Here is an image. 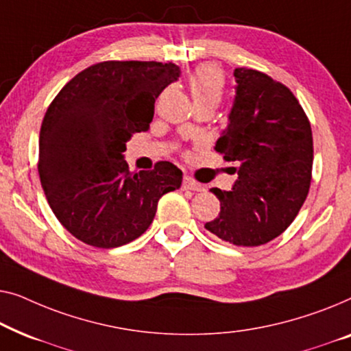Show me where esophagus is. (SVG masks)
<instances>
[{
	"label": "esophagus",
	"instance_id": "esophagus-1",
	"mask_svg": "<svg viewBox=\"0 0 351 351\" xmlns=\"http://www.w3.org/2000/svg\"><path fill=\"white\" fill-rule=\"evenodd\" d=\"M182 187H184V189H189V191H204L205 187L200 184V182H197L195 180H192L191 176H184V180H182Z\"/></svg>",
	"mask_w": 351,
	"mask_h": 351
}]
</instances>
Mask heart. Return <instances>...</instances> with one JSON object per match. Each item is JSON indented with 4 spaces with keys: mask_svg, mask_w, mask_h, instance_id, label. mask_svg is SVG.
<instances>
[{
    "mask_svg": "<svg viewBox=\"0 0 351 351\" xmlns=\"http://www.w3.org/2000/svg\"><path fill=\"white\" fill-rule=\"evenodd\" d=\"M191 95L195 103H213L216 106L224 93V76L215 65H202L189 76Z\"/></svg>",
    "mask_w": 351,
    "mask_h": 351,
    "instance_id": "1",
    "label": "heart"
}]
</instances>
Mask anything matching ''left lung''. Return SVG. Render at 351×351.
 Masks as SVG:
<instances>
[{"mask_svg": "<svg viewBox=\"0 0 351 351\" xmlns=\"http://www.w3.org/2000/svg\"><path fill=\"white\" fill-rule=\"evenodd\" d=\"M235 100L215 149L237 162L230 191L213 187L219 216L205 229L237 246H259L288 229L307 199L310 122L293 92L264 73L235 68Z\"/></svg>", "mask_w": 351, "mask_h": 351, "instance_id": "1", "label": "left lung"}]
</instances>
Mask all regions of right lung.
I'll list each match as a JSON object with an SVG mask.
<instances>
[{
    "label": "right lung",
    "instance_id": "add662e5",
    "mask_svg": "<svg viewBox=\"0 0 351 351\" xmlns=\"http://www.w3.org/2000/svg\"><path fill=\"white\" fill-rule=\"evenodd\" d=\"M175 63L101 62L53 98L39 132L38 171L62 226L95 248L130 243L151 226L157 202L181 186L171 162L132 173L125 143L146 132L162 90L178 81Z\"/></svg>",
    "mask_w": 351,
    "mask_h": 351
}]
</instances>
